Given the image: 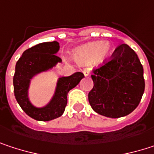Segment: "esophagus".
<instances>
[{"label": "esophagus", "mask_w": 154, "mask_h": 154, "mask_svg": "<svg viewBox=\"0 0 154 154\" xmlns=\"http://www.w3.org/2000/svg\"><path fill=\"white\" fill-rule=\"evenodd\" d=\"M83 73H84V75H85V77L90 76V70H89V69H85V70L83 71Z\"/></svg>", "instance_id": "1"}]
</instances>
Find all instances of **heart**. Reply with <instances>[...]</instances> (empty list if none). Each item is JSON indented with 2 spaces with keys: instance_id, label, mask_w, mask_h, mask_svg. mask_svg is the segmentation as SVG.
Here are the masks:
<instances>
[{
  "instance_id": "b5f03b06",
  "label": "heart",
  "mask_w": 154,
  "mask_h": 154,
  "mask_svg": "<svg viewBox=\"0 0 154 154\" xmlns=\"http://www.w3.org/2000/svg\"><path fill=\"white\" fill-rule=\"evenodd\" d=\"M112 49L107 42L92 43L82 47L77 51L75 58L79 63L89 64L93 61L102 63L111 55Z\"/></svg>"
}]
</instances>
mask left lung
Wrapping results in <instances>:
<instances>
[{
	"label": "left lung",
	"mask_w": 154,
	"mask_h": 154,
	"mask_svg": "<svg viewBox=\"0 0 154 154\" xmlns=\"http://www.w3.org/2000/svg\"><path fill=\"white\" fill-rule=\"evenodd\" d=\"M93 71L94 87L88 101L95 112L116 119L128 115L138 106L145 86L143 69L128 45H119Z\"/></svg>",
	"instance_id": "obj_1"
}]
</instances>
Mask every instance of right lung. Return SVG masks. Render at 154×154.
<instances>
[{
    "instance_id": "obj_1",
    "label": "right lung",
    "mask_w": 154,
    "mask_h": 154,
    "mask_svg": "<svg viewBox=\"0 0 154 154\" xmlns=\"http://www.w3.org/2000/svg\"><path fill=\"white\" fill-rule=\"evenodd\" d=\"M58 42H47L26 50L17 61L13 77L14 94L21 109L32 119L49 121L60 117L67 106L68 93L85 77L82 72H76L69 77H60L51 102L44 108L34 107L28 101L27 89L33 76L55 66L61 59L55 53L59 51Z\"/></svg>"
}]
</instances>
